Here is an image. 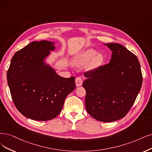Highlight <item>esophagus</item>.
Here are the masks:
<instances>
[{
	"instance_id": "esophagus-1",
	"label": "esophagus",
	"mask_w": 152,
	"mask_h": 152,
	"mask_svg": "<svg viewBox=\"0 0 152 152\" xmlns=\"http://www.w3.org/2000/svg\"><path fill=\"white\" fill-rule=\"evenodd\" d=\"M75 82H76V85L77 87L81 86L83 84V80L80 77H77L75 80Z\"/></svg>"
}]
</instances>
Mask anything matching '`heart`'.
<instances>
[{"mask_svg":"<svg viewBox=\"0 0 152 152\" xmlns=\"http://www.w3.org/2000/svg\"><path fill=\"white\" fill-rule=\"evenodd\" d=\"M104 58L102 54H97V51L93 49H89L79 54L73 59L72 63L74 66H81L88 63L87 69L92 70L99 67L103 63Z\"/></svg>","mask_w":152,"mask_h":152,"instance_id":"1","label":"heart"}]
</instances>
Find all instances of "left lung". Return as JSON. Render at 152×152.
<instances>
[{"label": "left lung", "mask_w": 152, "mask_h": 152, "mask_svg": "<svg viewBox=\"0 0 152 152\" xmlns=\"http://www.w3.org/2000/svg\"><path fill=\"white\" fill-rule=\"evenodd\" d=\"M112 52L110 63L85 72L83 83L88 113L102 122L126 115L141 89L143 77L137 56L117 43L104 44Z\"/></svg>", "instance_id": "left-lung-1"}]
</instances>
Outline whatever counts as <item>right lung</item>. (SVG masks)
Segmentation results:
<instances>
[{
  "instance_id": "add662e5",
  "label": "right lung",
  "mask_w": 152,
  "mask_h": 152,
  "mask_svg": "<svg viewBox=\"0 0 152 152\" xmlns=\"http://www.w3.org/2000/svg\"><path fill=\"white\" fill-rule=\"evenodd\" d=\"M55 43L33 41L16 52L7 79L15 107L31 120L48 121L57 116L66 96L76 88L75 77L65 78L46 63Z\"/></svg>"
}]
</instances>
